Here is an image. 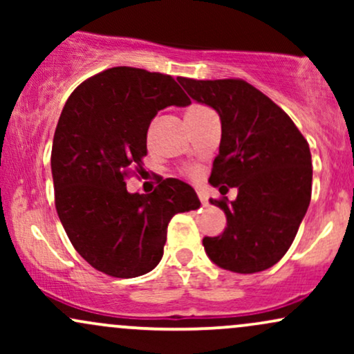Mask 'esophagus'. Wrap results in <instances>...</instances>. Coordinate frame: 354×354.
<instances>
[{
	"mask_svg": "<svg viewBox=\"0 0 354 354\" xmlns=\"http://www.w3.org/2000/svg\"><path fill=\"white\" fill-rule=\"evenodd\" d=\"M198 198H200V201L203 203V205H206V203H208V196H206V193L205 191H198Z\"/></svg>",
	"mask_w": 354,
	"mask_h": 354,
	"instance_id": "esophagus-1",
	"label": "esophagus"
}]
</instances>
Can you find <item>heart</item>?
Listing matches in <instances>:
<instances>
[{
    "label": "heart",
    "instance_id": "1",
    "mask_svg": "<svg viewBox=\"0 0 354 354\" xmlns=\"http://www.w3.org/2000/svg\"><path fill=\"white\" fill-rule=\"evenodd\" d=\"M196 109H203V108H200V106H193V108L188 109V113H189V111H196Z\"/></svg>",
    "mask_w": 354,
    "mask_h": 354
}]
</instances>
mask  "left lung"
Masks as SVG:
<instances>
[{"label": "left lung", "instance_id": "obj_1", "mask_svg": "<svg viewBox=\"0 0 354 354\" xmlns=\"http://www.w3.org/2000/svg\"><path fill=\"white\" fill-rule=\"evenodd\" d=\"M196 103L221 120V143L209 183L236 200H209L226 214V228L205 236L214 265L250 274L271 268L298 233L311 200V153L291 118L243 80L178 78ZM226 184V187H221Z\"/></svg>", "mask_w": 354, "mask_h": 354}]
</instances>
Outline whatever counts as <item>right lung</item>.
I'll use <instances>...</instances> for the list:
<instances>
[{"instance_id": "right-lung-1", "label": "right lung", "mask_w": 354, "mask_h": 354, "mask_svg": "<svg viewBox=\"0 0 354 354\" xmlns=\"http://www.w3.org/2000/svg\"><path fill=\"white\" fill-rule=\"evenodd\" d=\"M189 103L171 76L118 66L81 83L64 104L51 149L55 205L71 245L101 273L154 270L171 218L200 208L196 191L174 178L149 194L126 189L129 169L148 153L153 118Z\"/></svg>"}]
</instances>
